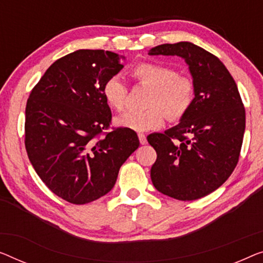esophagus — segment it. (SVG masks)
<instances>
[{
	"instance_id": "1",
	"label": "esophagus",
	"mask_w": 263,
	"mask_h": 263,
	"mask_svg": "<svg viewBox=\"0 0 263 263\" xmlns=\"http://www.w3.org/2000/svg\"><path fill=\"white\" fill-rule=\"evenodd\" d=\"M138 138H139V142L142 145H145L147 143V139H146V136L144 135V133H139L138 135Z\"/></svg>"
}]
</instances>
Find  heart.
<instances>
[{
    "instance_id": "heart-1",
    "label": "heart",
    "mask_w": 263,
    "mask_h": 263,
    "mask_svg": "<svg viewBox=\"0 0 263 263\" xmlns=\"http://www.w3.org/2000/svg\"><path fill=\"white\" fill-rule=\"evenodd\" d=\"M132 79L151 87L144 111H127L116 118L119 127L137 132L156 130L163 126L165 115L179 120L194 103L193 81L177 76L175 69L157 62H142L131 69ZM103 97L112 109L121 111L127 101V87L119 77H112L103 86Z\"/></svg>"
}]
</instances>
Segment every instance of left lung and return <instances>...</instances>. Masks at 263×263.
<instances>
[{
  "mask_svg": "<svg viewBox=\"0 0 263 263\" xmlns=\"http://www.w3.org/2000/svg\"><path fill=\"white\" fill-rule=\"evenodd\" d=\"M150 55L184 59L195 87L194 103L176 126L147 136L157 152L151 181L159 193L195 201L218 189L238 162L246 111L236 82L221 60L191 42L164 44Z\"/></svg>",
  "mask_w": 263,
  "mask_h": 263,
  "instance_id": "8db88e82",
  "label": "left lung"
}]
</instances>
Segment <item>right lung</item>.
Wrapping results in <instances>:
<instances>
[{
	"label": "right lung",
	"instance_id": "right-lung-1",
	"mask_svg": "<svg viewBox=\"0 0 263 263\" xmlns=\"http://www.w3.org/2000/svg\"><path fill=\"white\" fill-rule=\"evenodd\" d=\"M125 57L79 49L59 59L31 91L26 106V150L48 189L86 204L115 186L120 166L139 146L137 133H105L111 109L103 86L123 69Z\"/></svg>",
	"mask_w": 263,
	"mask_h": 263
}]
</instances>
